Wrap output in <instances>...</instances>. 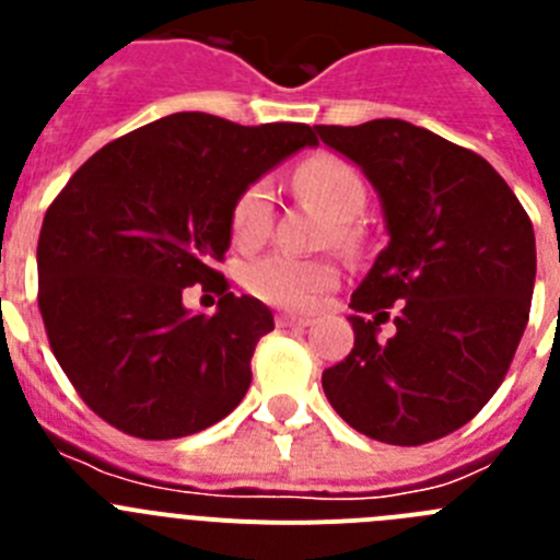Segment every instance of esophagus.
<instances>
[{"instance_id":"34e87169","label":"esophagus","mask_w":560,"mask_h":560,"mask_svg":"<svg viewBox=\"0 0 560 560\" xmlns=\"http://www.w3.org/2000/svg\"><path fill=\"white\" fill-rule=\"evenodd\" d=\"M311 323H314L311 316H296V314L277 316V328H308Z\"/></svg>"}]
</instances>
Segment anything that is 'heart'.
I'll use <instances>...</instances> for the list:
<instances>
[{
  "label": "heart",
  "instance_id": "obj_1",
  "mask_svg": "<svg viewBox=\"0 0 560 560\" xmlns=\"http://www.w3.org/2000/svg\"><path fill=\"white\" fill-rule=\"evenodd\" d=\"M296 190L311 205H316L328 219L348 224L364 207V182L348 162L334 156H316L294 171ZM271 224V190L266 182H255L237 196L232 207V237L237 246L260 244ZM339 241H348V226L336 230ZM339 280V271L330 260H305V257L266 255L246 269V285L264 303L277 308L303 311L330 291Z\"/></svg>",
  "mask_w": 560,
  "mask_h": 560
}]
</instances>
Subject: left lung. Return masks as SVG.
I'll return each instance as SVG.
<instances>
[{
	"instance_id": "left-lung-1",
	"label": "left lung",
	"mask_w": 560,
	"mask_h": 560,
	"mask_svg": "<svg viewBox=\"0 0 560 560\" xmlns=\"http://www.w3.org/2000/svg\"><path fill=\"white\" fill-rule=\"evenodd\" d=\"M378 192L389 244L350 300L353 350L323 373L345 423L393 446L465 427L511 368L530 316L536 235L479 153L407 120L314 126ZM396 305V334L378 340Z\"/></svg>"
}]
</instances>
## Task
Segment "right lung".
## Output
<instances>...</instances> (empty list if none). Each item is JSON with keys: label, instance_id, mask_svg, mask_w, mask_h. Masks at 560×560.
Wrapping results in <instances>:
<instances>
[{"label": "right lung", "instance_id": "obj_1", "mask_svg": "<svg viewBox=\"0 0 560 560\" xmlns=\"http://www.w3.org/2000/svg\"><path fill=\"white\" fill-rule=\"evenodd\" d=\"M308 145L303 122L176 112L103 145L58 192L38 235V308L58 364L106 423L187 438L244 400L275 316L232 294L215 260L237 196ZM196 282L222 296L212 317L180 303Z\"/></svg>", "mask_w": 560, "mask_h": 560}]
</instances>
